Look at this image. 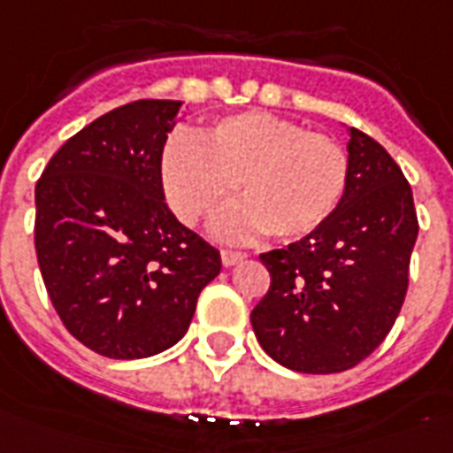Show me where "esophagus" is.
<instances>
[{
    "label": "esophagus",
    "instance_id": "esophagus-1",
    "mask_svg": "<svg viewBox=\"0 0 453 453\" xmlns=\"http://www.w3.org/2000/svg\"><path fill=\"white\" fill-rule=\"evenodd\" d=\"M243 258H246V253H243V250H231V249L222 250V263L226 267L236 265V263H239V260H243Z\"/></svg>",
    "mask_w": 453,
    "mask_h": 453
}]
</instances>
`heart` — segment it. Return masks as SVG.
<instances>
[{
  "label": "heart",
  "instance_id": "b5f03b06",
  "mask_svg": "<svg viewBox=\"0 0 453 453\" xmlns=\"http://www.w3.org/2000/svg\"><path fill=\"white\" fill-rule=\"evenodd\" d=\"M348 178V151L338 140L267 113L224 118L200 142L173 134L158 157L164 197L186 224L210 219L239 183L243 204L217 222L226 239L256 231L280 241L309 236L335 214Z\"/></svg>",
  "mask_w": 453,
  "mask_h": 453
}]
</instances>
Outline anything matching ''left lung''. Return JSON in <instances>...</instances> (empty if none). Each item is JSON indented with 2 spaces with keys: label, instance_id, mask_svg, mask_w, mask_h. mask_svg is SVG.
Instances as JSON below:
<instances>
[{
  "label": "left lung",
  "instance_id": "8db88e82",
  "mask_svg": "<svg viewBox=\"0 0 453 453\" xmlns=\"http://www.w3.org/2000/svg\"><path fill=\"white\" fill-rule=\"evenodd\" d=\"M349 178L321 229L260 253L270 289L250 311L260 348L287 369L335 374L394 328L418 239L411 183L391 154L349 127Z\"/></svg>",
  "mask_w": 453,
  "mask_h": 453
}]
</instances>
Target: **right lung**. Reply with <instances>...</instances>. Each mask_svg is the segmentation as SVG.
Listing matches in <instances>:
<instances>
[{
    "instance_id": "add662e5",
    "label": "right lung",
    "mask_w": 453,
    "mask_h": 453,
    "mask_svg": "<svg viewBox=\"0 0 453 453\" xmlns=\"http://www.w3.org/2000/svg\"><path fill=\"white\" fill-rule=\"evenodd\" d=\"M180 101H134L69 137L35 186V253L55 311L111 359L176 345L222 270L219 250L178 222L158 157Z\"/></svg>"
}]
</instances>
